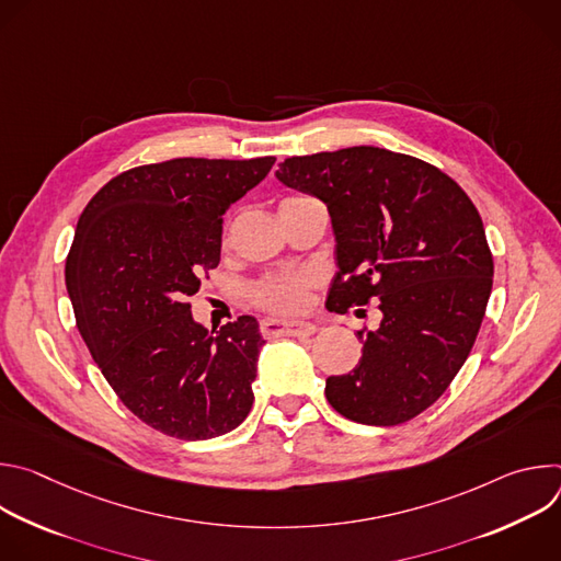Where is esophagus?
I'll use <instances>...</instances> for the list:
<instances>
[{"instance_id": "1", "label": "esophagus", "mask_w": 561, "mask_h": 561, "mask_svg": "<svg viewBox=\"0 0 561 561\" xmlns=\"http://www.w3.org/2000/svg\"><path fill=\"white\" fill-rule=\"evenodd\" d=\"M264 337H308L317 329L306 322H282V319H264L260 324Z\"/></svg>"}]
</instances>
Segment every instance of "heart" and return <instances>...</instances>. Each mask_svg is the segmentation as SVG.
<instances>
[{"label": "heart", "mask_w": 561, "mask_h": 561, "mask_svg": "<svg viewBox=\"0 0 561 561\" xmlns=\"http://www.w3.org/2000/svg\"><path fill=\"white\" fill-rule=\"evenodd\" d=\"M290 199H299V197L297 195L286 197L284 202H290ZM314 286H317V277L308 271L279 273V275H268L257 284H253L249 288V299L262 310L290 317L308 308L310 293Z\"/></svg>", "instance_id": "obj_1"}]
</instances>
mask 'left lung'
I'll use <instances>...</instances> for the list:
<instances>
[{
  "instance_id": "obj_1",
  "label": "left lung",
  "mask_w": 561,
  "mask_h": 561,
  "mask_svg": "<svg viewBox=\"0 0 561 561\" xmlns=\"http://www.w3.org/2000/svg\"><path fill=\"white\" fill-rule=\"evenodd\" d=\"M279 182L322 199L340 271L329 310L379 299L362 359L327 379L331 407L359 424H404L446 392L472 351L493 288L482 217L461 186L417 157L375 146L288 157Z\"/></svg>"
}]
</instances>
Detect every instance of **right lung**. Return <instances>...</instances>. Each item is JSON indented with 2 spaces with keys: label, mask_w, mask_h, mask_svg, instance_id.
Segmentation results:
<instances>
[{
  "label": "right lung",
  "mask_w": 561,
  "mask_h": 561,
  "mask_svg": "<svg viewBox=\"0 0 561 561\" xmlns=\"http://www.w3.org/2000/svg\"><path fill=\"white\" fill-rule=\"evenodd\" d=\"M275 157H178L119 173L87 204L66 257L77 329L122 404L146 426L199 442L253 407L264 346L251 314L217 335L188 297L219 264L224 210Z\"/></svg>",
  "instance_id": "right-lung-1"
}]
</instances>
